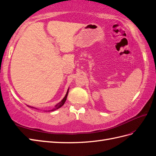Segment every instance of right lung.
I'll return each instance as SVG.
<instances>
[{
    "instance_id": "1",
    "label": "right lung",
    "mask_w": 156,
    "mask_h": 156,
    "mask_svg": "<svg viewBox=\"0 0 156 156\" xmlns=\"http://www.w3.org/2000/svg\"><path fill=\"white\" fill-rule=\"evenodd\" d=\"M68 90H69V89L68 90V91H67V93H66V96L64 97V98L62 99V100L61 101V102H59L58 104H57L55 106V107L52 109V110H51V111H55V110H56V109H58V108H60L61 107H62L63 105H64V104L65 103V102H66V98H67V97H68ZM31 108H34V107H31Z\"/></svg>"
}]
</instances>
